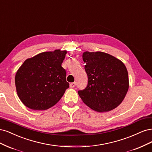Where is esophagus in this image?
<instances>
[{
	"label": "esophagus",
	"mask_w": 152,
	"mask_h": 152,
	"mask_svg": "<svg viewBox=\"0 0 152 152\" xmlns=\"http://www.w3.org/2000/svg\"><path fill=\"white\" fill-rule=\"evenodd\" d=\"M69 86H70V88H75V86H76V83L75 82L71 83Z\"/></svg>",
	"instance_id": "obj_1"
}]
</instances>
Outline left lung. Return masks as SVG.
<instances>
[{
  "mask_svg": "<svg viewBox=\"0 0 152 152\" xmlns=\"http://www.w3.org/2000/svg\"><path fill=\"white\" fill-rule=\"evenodd\" d=\"M86 64L88 85L78 91L82 101L99 112H109L119 106L129 89L128 70L121 60L102 52L83 53Z\"/></svg>",
  "mask_w": 152,
  "mask_h": 152,
  "instance_id": "left-lung-1",
  "label": "left lung"
}]
</instances>
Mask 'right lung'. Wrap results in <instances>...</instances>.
<instances>
[{
  "label": "right lung",
  "instance_id": "obj_1",
  "mask_svg": "<svg viewBox=\"0 0 152 152\" xmlns=\"http://www.w3.org/2000/svg\"><path fill=\"white\" fill-rule=\"evenodd\" d=\"M66 50L44 52L27 58L15 76L18 97L26 107L44 110L55 105L69 86L61 66Z\"/></svg>",
  "mask_w": 152,
  "mask_h": 152
}]
</instances>
